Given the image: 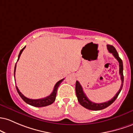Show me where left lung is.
I'll use <instances>...</instances> for the list:
<instances>
[{
	"label": "left lung",
	"mask_w": 133,
	"mask_h": 133,
	"mask_svg": "<svg viewBox=\"0 0 133 133\" xmlns=\"http://www.w3.org/2000/svg\"><path fill=\"white\" fill-rule=\"evenodd\" d=\"M107 46L109 52L113 55V56H114L115 58L118 61L119 63V74H120L121 79V87L120 89H119V91L117 92V94H116V95H115L112 99L109 100V101H107V102H105L103 103H95L92 102V101H90V100L88 99L87 97L86 96V95L85 94V93L83 92L82 87L81 86L80 83H79L78 81L76 82L75 92L76 95H77V99H78V101L80 104V105H82L83 107L87 109L92 110V111H99V110L104 109L109 106L110 105H111V104L116 101V99H117V97H118L119 93H120L121 91L122 90V88H123L124 82L123 61H122V59L119 58L117 51H116V48H115L113 46L108 44V45H107Z\"/></svg>",
	"instance_id": "left-lung-1"
}]
</instances>
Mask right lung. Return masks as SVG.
Returning <instances> with one entry per match:
<instances>
[{
    "label": "right lung",
    "instance_id": "obj_1",
    "mask_svg": "<svg viewBox=\"0 0 133 133\" xmlns=\"http://www.w3.org/2000/svg\"><path fill=\"white\" fill-rule=\"evenodd\" d=\"M25 48H26V46L24 47L21 50L20 53H19V54L17 61L19 60L21 55L22 52L23 51V50L25 49ZM16 63H17V62H16ZM16 65H15V68H14V77H15V72H16ZM63 80L64 78L62 79V80H59V81L58 82L55 84V85L54 87V89H53V92H52V93L50 95H48V96L44 98H43V99H28V98L26 97H25L24 95L22 94L21 92L19 91V89L17 88V86H16V89H17V92H18V94H19V95H20L22 99L25 102H26L27 104H29V105H32V106H34V107H45V106H47V105H51V104H53V103L55 102V99H56V93H57L58 88L59 85H60V83L62 82V81Z\"/></svg>",
    "mask_w": 133,
    "mask_h": 133
}]
</instances>
